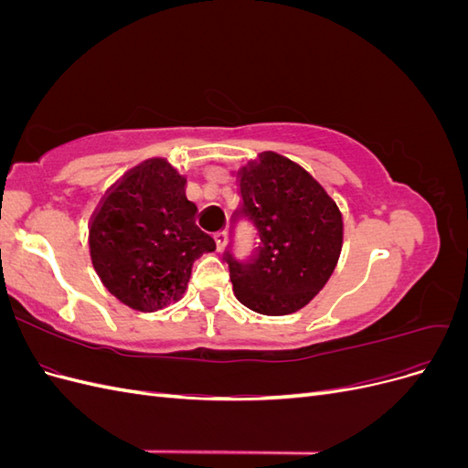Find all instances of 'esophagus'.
I'll list each match as a JSON object with an SVG mask.
<instances>
[{
	"instance_id": "esophagus-1",
	"label": "esophagus",
	"mask_w": 468,
	"mask_h": 468,
	"mask_svg": "<svg viewBox=\"0 0 468 468\" xmlns=\"http://www.w3.org/2000/svg\"><path fill=\"white\" fill-rule=\"evenodd\" d=\"M215 239H217V248L222 251L224 246H226V239H229V236H226V232L222 230V232H218V234L215 236Z\"/></svg>"
}]
</instances>
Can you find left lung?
Masks as SVG:
<instances>
[{"mask_svg":"<svg viewBox=\"0 0 468 468\" xmlns=\"http://www.w3.org/2000/svg\"><path fill=\"white\" fill-rule=\"evenodd\" d=\"M236 179L242 210L261 238L253 263L226 256L236 299L258 314H292L334 273L344 244L342 212L304 167L275 152L244 165Z\"/></svg>","mask_w":468,"mask_h":468,"instance_id":"8db88e82","label":"left lung"}]
</instances>
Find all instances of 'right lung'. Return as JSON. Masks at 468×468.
Here are the masks:
<instances>
[{
    "label": "right lung",
    "mask_w": 468,
    "mask_h": 468,
    "mask_svg": "<svg viewBox=\"0 0 468 468\" xmlns=\"http://www.w3.org/2000/svg\"><path fill=\"white\" fill-rule=\"evenodd\" d=\"M186 187L187 179L167 160H146L107 193L91 218L95 273L133 310L155 313L179 301L195 260L217 250L197 226Z\"/></svg>",
    "instance_id": "right-lung-1"
}]
</instances>
